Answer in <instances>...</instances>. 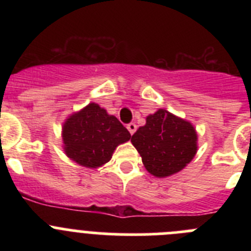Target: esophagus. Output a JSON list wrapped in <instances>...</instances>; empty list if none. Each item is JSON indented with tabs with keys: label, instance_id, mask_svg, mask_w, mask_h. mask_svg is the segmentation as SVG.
<instances>
[{
	"label": "esophagus",
	"instance_id": "34e87169",
	"mask_svg": "<svg viewBox=\"0 0 251 251\" xmlns=\"http://www.w3.org/2000/svg\"><path fill=\"white\" fill-rule=\"evenodd\" d=\"M127 129L129 130L130 134H133V133L137 130V126L134 123H129V124H127Z\"/></svg>",
	"mask_w": 251,
	"mask_h": 251
}]
</instances>
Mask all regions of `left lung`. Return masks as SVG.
Returning <instances> with one entry per match:
<instances>
[{
    "mask_svg": "<svg viewBox=\"0 0 251 251\" xmlns=\"http://www.w3.org/2000/svg\"><path fill=\"white\" fill-rule=\"evenodd\" d=\"M197 134L190 122L165 109L147 117L130 142L142 157L146 170L156 177H167L186 167L196 154Z\"/></svg>",
    "mask_w": 251,
    "mask_h": 251,
    "instance_id": "obj_1",
    "label": "left lung"
}]
</instances>
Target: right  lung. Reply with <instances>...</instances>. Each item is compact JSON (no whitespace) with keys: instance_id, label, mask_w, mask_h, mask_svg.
<instances>
[{"instance_id":"1","label":"right lung","mask_w":251,"mask_h":251,"mask_svg":"<svg viewBox=\"0 0 251 251\" xmlns=\"http://www.w3.org/2000/svg\"><path fill=\"white\" fill-rule=\"evenodd\" d=\"M129 138L127 128L95 103L73 114L63 127L66 156L89 168L106 163L117 146Z\"/></svg>"}]
</instances>
